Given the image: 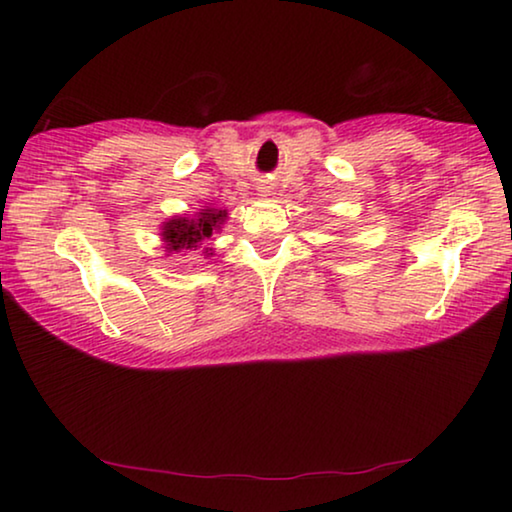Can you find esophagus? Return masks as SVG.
I'll return each mask as SVG.
<instances>
[{
  "label": "esophagus",
  "instance_id": "obj_1",
  "mask_svg": "<svg viewBox=\"0 0 512 512\" xmlns=\"http://www.w3.org/2000/svg\"><path fill=\"white\" fill-rule=\"evenodd\" d=\"M270 186H258V195H270Z\"/></svg>",
  "mask_w": 512,
  "mask_h": 512
}]
</instances>
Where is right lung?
Listing matches in <instances>:
<instances>
[{"label": "right lung", "mask_w": 512, "mask_h": 512, "mask_svg": "<svg viewBox=\"0 0 512 512\" xmlns=\"http://www.w3.org/2000/svg\"><path fill=\"white\" fill-rule=\"evenodd\" d=\"M226 221H228V209L214 207L212 202L195 214H179L163 221L158 235H160V242H163L165 256L186 254V251L202 249V244H205L214 233H219V230L226 226ZM207 251L212 249H205L202 254L212 256L207 254Z\"/></svg>", "instance_id": "right-lung-1"}]
</instances>
